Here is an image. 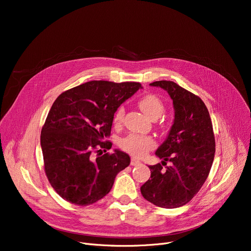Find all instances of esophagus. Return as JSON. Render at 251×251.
I'll return each mask as SVG.
<instances>
[{
  "label": "esophagus",
  "instance_id": "obj_1",
  "mask_svg": "<svg viewBox=\"0 0 251 251\" xmlns=\"http://www.w3.org/2000/svg\"><path fill=\"white\" fill-rule=\"evenodd\" d=\"M131 166H138V165H140L141 164V162L140 161H138L137 159H135V157H132V159H131Z\"/></svg>",
  "mask_w": 251,
  "mask_h": 251
}]
</instances>
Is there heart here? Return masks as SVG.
<instances>
[{
    "instance_id": "1",
    "label": "heart",
    "mask_w": 251,
    "mask_h": 251,
    "mask_svg": "<svg viewBox=\"0 0 251 251\" xmlns=\"http://www.w3.org/2000/svg\"><path fill=\"white\" fill-rule=\"evenodd\" d=\"M138 107L150 119H156L164 112L163 101L154 95H147L138 100ZM124 116V108H118L114 115L115 125H120ZM154 146V141L151 136L130 134L123 138L120 142V147L125 151L133 154L135 156H141L149 151Z\"/></svg>"
}]
</instances>
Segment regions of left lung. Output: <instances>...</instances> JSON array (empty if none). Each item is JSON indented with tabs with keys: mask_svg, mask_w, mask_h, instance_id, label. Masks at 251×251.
I'll use <instances>...</instances> for the list:
<instances>
[{
	"mask_svg": "<svg viewBox=\"0 0 251 251\" xmlns=\"http://www.w3.org/2000/svg\"><path fill=\"white\" fill-rule=\"evenodd\" d=\"M150 85L168 92L175 119L168 137L155 151L163 162L149 166L151 178L140 191L156 206L175 208L189 202L209 174L216 152L213 124L200 97L173 81H154ZM168 160L173 164L164 168Z\"/></svg>",
	"mask_w": 251,
	"mask_h": 251,
	"instance_id": "obj_1",
	"label": "left lung"
}]
</instances>
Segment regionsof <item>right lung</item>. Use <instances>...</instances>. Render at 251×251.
<instances>
[{
  "label": "right lung",
  "instance_id": "add662e5",
  "mask_svg": "<svg viewBox=\"0 0 251 251\" xmlns=\"http://www.w3.org/2000/svg\"><path fill=\"white\" fill-rule=\"evenodd\" d=\"M139 88L138 82L94 80L64 91L52 103L41 146L46 175L62 199L81 206L95 203L129 166L127 153L115 150L101 155V150L112 148L107 139L115 112Z\"/></svg>",
  "mask_w": 251,
  "mask_h": 251
}]
</instances>
